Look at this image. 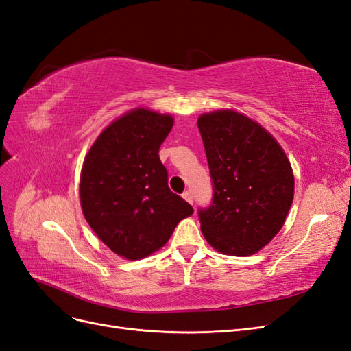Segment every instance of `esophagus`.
Segmentation results:
<instances>
[{"instance_id":"obj_1","label":"esophagus","mask_w":351,"mask_h":351,"mask_svg":"<svg viewBox=\"0 0 351 351\" xmlns=\"http://www.w3.org/2000/svg\"><path fill=\"white\" fill-rule=\"evenodd\" d=\"M183 197L189 202V204H193V193L190 192V190H186V192L183 193Z\"/></svg>"}]
</instances>
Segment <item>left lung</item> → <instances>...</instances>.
I'll use <instances>...</instances> for the list:
<instances>
[{
	"mask_svg": "<svg viewBox=\"0 0 351 351\" xmlns=\"http://www.w3.org/2000/svg\"><path fill=\"white\" fill-rule=\"evenodd\" d=\"M212 182V202L199 208L212 247L249 256L281 230L294 196V176L281 146L249 117L215 111L199 117Z\"/></svg>",
	"mask_w": 351,
	"mask_h": 351,
	"instance_id": "1",
	"label": "left lung"
}]
</instances>
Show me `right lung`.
<instances>
[{
  "instance_id": "right-lung-1",
  "label": "right lung",
  "mask_w": 351,
  "mask_h": 351,
  "mask_svg": "<svg viewBox=\"0 0 351 351\" xmlns=\"http://www.w3.org/2000/svg\"><path fill=\"white\" fill-rule=\"evenodd\" d=\"M173 117L137 108L105 129L84 158L83 215L97 236L125 259H142L171 237L190 204L168 187L159 146Z\"/></svg>"
}]
</instances>
